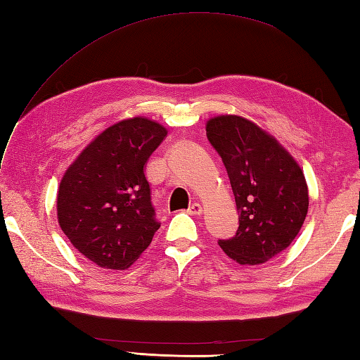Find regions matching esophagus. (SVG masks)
<instances>
[{
  "instance_id": "esophagus-1",
  "label": "esophagus",
  "mask_w": 360,
  "mask_h": 360,
  "mask_svg": "<svg viewBox=\"0 0 360 360\" xmlns=\"http://www.w3.org/2000/svg\"><path fill=\"white\" fill-rule=\"evenodd\" d=\"M188 213H190V215H201V213H202V205L200 202H193L188 207Z\"/></svg>"
}]
</instances>
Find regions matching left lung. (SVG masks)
Listing matches in <instances>:
<instances>
[{
  "label": "left lung",
  "mask_w": 360,
  "mask_h": 360,
  "mask_svg": "<svg viewBox=\"0 0 360 360\" xmlns=\"http://www.w3.org/2000/svg\"><path fill=\"white\" fill-rule=\"evenodd\" d=\"M207 139L223 159L235 195L240 226L219 240L243 266L269 262L294 241L308 213L303 170L289 151L254 122L235 114L209 119Z\"/></svg>",
  "instance_id": "8db88e82"
}]
</instances>
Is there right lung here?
<instances>
[{"mask_svg":"<svg viewBox=\"0 0 360 360\" xmlns=\"http://www.w3.org/2000/svg\"><path fill=\"white\" fill-rule=\"evenodd\" d=\"M165 136L167 129L147 117L120 120L98 134L60 181L58 224L97 266L127 269L160 227L143 167Z\"/></svg>","mask_w":360,"mask_h":360,"instance_id":"1","label":"right lung"}]
</instances>
